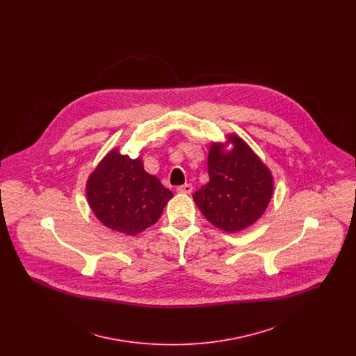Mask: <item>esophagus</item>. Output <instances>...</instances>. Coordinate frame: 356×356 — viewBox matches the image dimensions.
Instances as JSON below:
<instances>
[{"label":"esophagus","instance_id":"esophagus-1","mask_svg":"<svg viewBox=\"0 0 356 356\" xmlns=\"http://www.w3.org/2000/svg\"><path fill=\"white\" fill-rule=\"evenodd\" d=\"M192 189H193V186H191V184H184V186H180L176 188V191H177L179 193H186V195H189V193L192 192Z\"/></svg>","mask_w":356,"mask_h":356}]
</instances>
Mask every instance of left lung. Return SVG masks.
<instances>
[{
	"label": "left lung",
	"instance_id": "left-lung-1",
	"mask_svg": "<svg viewBox=\"0 0 356 356\" xmlns=\"http://www.w3.org/2000/svg\"><path fill=\"white\" fill-rule=\"evenodd\" d=\"M225 144L213 143L208 153L209 181L195 192L193 200L205 219L225 232H238L257 220L268 207L273 179L266 164L238 136Z\"/></svg>",
	"mask_w": 356,
	"mask_h": 356
}]
</instances>
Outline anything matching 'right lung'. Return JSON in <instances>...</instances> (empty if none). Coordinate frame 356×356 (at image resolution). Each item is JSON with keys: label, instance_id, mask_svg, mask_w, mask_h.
I'll list each match as a JSON object with an SVG mask.
<instances>
[{"label": "right lung", "instance_id": "obj_1", "mask_svg": "<svg viewBox=\"0 0 356 356\" xmlns=\"http://www.w3.org/2000/svg\"><path fill=\"white\" fill-rule=\"evenodd\" d=\"M86 197L105 227L135 236L160 219L173 195L144 170L140 157L112 149L90 173Z\"/></svg>", "mask_w": 356, "mask_h": 356}]
</instances>
